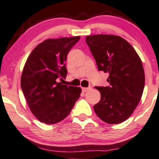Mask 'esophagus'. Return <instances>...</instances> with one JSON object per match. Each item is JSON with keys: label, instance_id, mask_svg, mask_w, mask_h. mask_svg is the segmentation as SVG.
<instances>
[{"label": "esophagus", "instance_id": "esophagus-1", "mask_svg": "<svg viewBox=\"0 0 159 159\" xmlns=\"http://www.w3.org/2000/svg\"><path fill=\"white\" fill-rule=\"evenodd\" d=\"M91 89V87H89V88H83V89H82V90H83V92H86V91H90Z\"/></svg>", "mask_w": 159, "mask_h": 159}]
</instances>
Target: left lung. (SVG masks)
Here are the masks:
<instances>
[{
	"label": "left lung",
	"mask_w": 159,
	"mask_h": 159,
	"mask_svg": "<svg viewBox=\"0 0 159 159\" xmlns=\"http://www.w3.org/2000/svg\"><path fill=\"white\" fill-rule=\"evenodd\" d=\"M85 41L99 70L109 75V86L96 87L101 98L94 106L95 113L107 124H120L131 116L142 97V61L131 44L118 35H88Z\"/></svg>",
	"instance_id": "obj_1"
}]
</instances>
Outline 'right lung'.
Listing matches in <instances>:
<instances>
[{
    "label": "right lung",
    "mask_w": 159,
    "mask_h": 159,
    "mask_svg": "<svg viewBox=\"0 0 159 159\" xmlns=\"http://www.w3.org/2000/svg\"><path fill=\"white\" fill-rule=\"evenodd\" d=\"M80 39H46L26 61L20 86L30 109L40 122L54 124L64 120L80 98L81 88L57 82L58 78L66 77L67 55Z\"/></svg>",
    "instance_id": "1"
}]
</instances>
